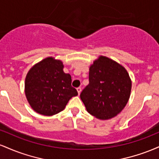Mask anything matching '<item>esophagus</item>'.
<instances>
[{
    "label": "esophagus",
    "mask_w": 159,
    "mask_h": 159,
    "mask_svg": "<svg viewBox=\"0 0 159 159\" xmlns=\"http://www.w3.org/2000/svg\"><path fill=\"white\" fill-rule=\"evenodd\" d=\"M77 91H78V95H80V93H81V87H78L77 88Z\"/></svg>",
    "instance_id": "esophagus-1"
}]
</instances>
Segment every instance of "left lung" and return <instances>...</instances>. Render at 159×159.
<instances>
[{"label": "left lung", "instance_id": "8db88e82", "mask_svg": "<svg viewBox=\"0 0 159 159\" xmlns=\"http://www.w3.org/2000/svg\"><path fill=\"white\" fill-rule=\"evenodd\" d=\"M131 88L132 81L125 68L101 56L90 66L89 84L82 90L80 97L91 115L107 120L125 107Z\"/></svg>", "mask_w": 159, "mask_h": 159}]
</instances>
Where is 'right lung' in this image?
<instances>
[{
    "mask_svg": "<svg viewBox=\"0 0 159 159\" xmlns=\"http://www.w3.org/2000/svg\"><path fill=\"white\" fill-rule=\"evenodd\" d=\"M61 61L45 58L30 69L25 79V95L32 108L40 114L52 116L65 108L78 95L72 78L63 72Z\"/></svg>",
    "mask_w": 159,
    "mask_h": 159,
    "instance_id": "1",
    "label": "right lung"
}]
</instances>
